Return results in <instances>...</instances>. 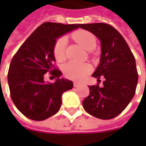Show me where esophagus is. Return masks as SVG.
Returning a JSON list of instances; mask_svg holds the SVG:
<instances>
[{
  "label": "esophagus",
  "mask_w": 146,
  "mask_h": 146,
  "mask_svg": "<svg viewBox=\"0 0 146 146\" xmlns=\"http://www.w3.org/2000/svg\"><path fill=\"white\" fill-rule=\"evenodd\" d=\"M79 85H80V84L78 83V82H74V83H73V86H74V87H78V86H79Z\"/></svg>",
  "instance_id": "1"
}]
</instances>
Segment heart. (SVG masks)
Listing matches in <instances>:
<instances>
[{"label":"heart","instance_id":"b5f03b06","mask_svg":"<svg viewBox=\"0 0 146 146\" xmlns=\"http://www.w3.org/2000/svg\"><path fill=\"white\" fill-rule=\"evenodd\" d=\"M73 38L81 44L87 50H93L96 45V36L87 30H78L73 34ZM67 45V39L61 37L56 40L53 46V55L57 62H62L65 59V50ZM91 70V68L88 64H82L74 62H70L64 65L63 73L65 77L74 81H80L84 78Z\"/></svg>","mask_w":146,"mask_h":146}]
</instances>
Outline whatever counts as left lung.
<instances>
[{
  "label": "left lung",
  "mask_w": 146,
  "mask_h": 146,
  "mask_svg": "<svg viewBox=\"0 0 146 146\" xmlns=\"http://www.w3.org/2000/svg\"><path fill=\"white\" fill-rule=\"evenodd\" d=\"M94 34L102 45L101 62L93 77L103 85L89 86L90 96L83 101L84 110L104 120L119 115L133 99L138 83L134 56L121 34L107 23L79 24Z\"/></svg>",
  "instance_id": "obj_1"
}]
</instances>
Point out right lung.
Wrapping results in <instances>:
<instances>
[{"mask_svg":"<svg viewBox=\"0 0 146 146\" xmlns=\"http://www.w3.org/2000/svg\"><path fill=\"white\" fill-rule=\"evenodd\" d=\"M78 27L44 23L13 56L7 74L10 95L16 107L28 118L42 121L56 114L62 94L73 87L72 81L60 78L62 72L54 66L53 46L57 38ZM46 72L57 78L54 83L44 82Z\"/></svg>","mask_w":146,"mask_h":146,"instance_id":"right-lung-1","label":"right lung"}]
</instances>
